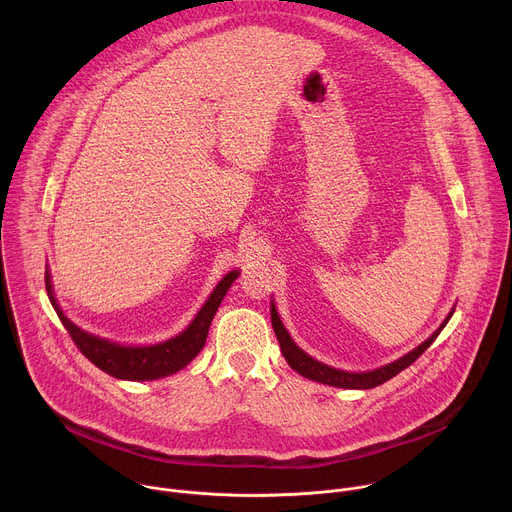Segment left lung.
<instances>
[{
    "instance_id": "left-lung-1",
    "label": "left lung",
    "mask_w": 512,
    "mask_h": 512,
    "mask_svg": "<svg viewBox=\"0 0 512 512\" xmlns=\"http://www.w3.org/2000/svg\"><path fill=\"white\" fill-rule=\"evenodd\" d=\"M450 318H452V314L446 318V322L440 328H437L423 344H419L415 350H411L403 358L387 364V367L377 369V371H369V373H346V371L332 369V367H328V364H322V362L314 360L312 356H308L304 350H300L294 344V340L289 338L287 330L283 328V324H281V320L277 316L275 306L271 304V324H273L275 336L279 340L281 354L287 360L289 367L294 369V371H298L306 379H312V381H318V383H324V385H330V387H342V389H373V387H379V385L387 383L389 379L399 375L403 369H407L409 364H413L431 346V342L437 336H440V332L444 330V326L448 324Z\"/></svg>"
}]
</instances>
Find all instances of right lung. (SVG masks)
<instances>
[{"label": "right lung", "mask_w": 512, "mask_h": 512, "mask_svg": "<svg viewBox=\"0 0 512 512\" xmlns=\"http://www.w3.org/2000/svg\"><path fill=\"white\" fill-rule=\"evenodd\" d=\"M237 275L239 271H231L229 275L223 277V281L216 285V289L212 291L202 310L196 314L192 324L182 334L154 346H121V344L91 336L81 328H77L58 308L52 296V283H50L48 271H46V291H48L50 304L54 306L72 342L77 344V348L95 364V367H99L101 371H105L115 379L154 381V379L178 373L202 350L208 336L210 322L218 306H221V302L225 300L227 291L237 279Z\"/></svg>", "instance_id": "obj_1"}]
</instances>
